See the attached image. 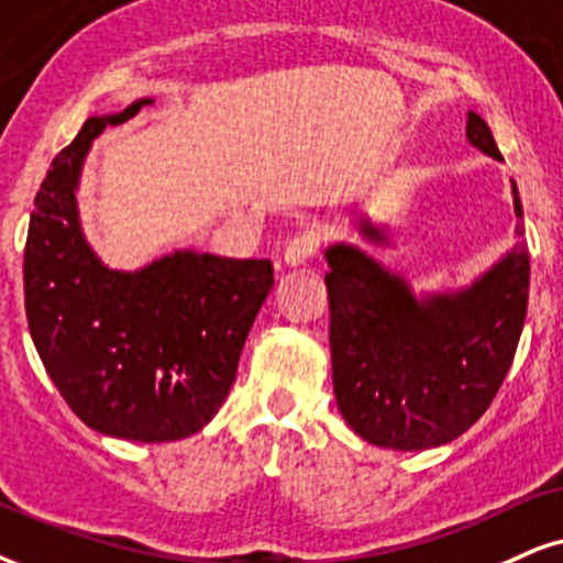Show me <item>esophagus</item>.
I'll use <instances>...</instances> for the list:
<instances>
[{
	"instance_id": "1",
	"label": "esophagus",
	"mask_w": 563,
	"mask_h": 563,
	"mask_svg": "<svg viewBox=\"0 0 563 563\" xmlns=\"http://www.w3.org/2000/svg\"><path fill=\"white\" fill-rule=\"evenodd\" d=\"M318 250V238L313 232H302L297 234L295 240H289V245L284 247V263L287 266H302V263H308L310 255H313Z\"/></svg>"
}]
</instances>
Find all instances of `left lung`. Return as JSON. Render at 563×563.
Here are the masks:
<instances>
[{
    "label": "left lung",
    "instance_id": "obj_1",
    "mask_svg": "<svg viewBox=\"0 0 563 563\" xmlns=\"http://www.w3.org/2000/svg\"><path fill=\"white\" fill-rule=\"evenodd\" d=\"M467 141L501 162L490 128L467 114ZM517 245L456 292H412L405 276L355 245L325 250L331 371L342 418L360 439L397 451L435 449L483 418L501 388L527 316L530 255L522 203L511 183ZM386 245V227L357 221Z\"/></svg>",
    "mask_w": 563,
    "mask_h": 563
}]
</instances>
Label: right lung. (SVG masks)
Instances as JSON below:
<instances>
[{
  "label": "right lung",
  "instance_id": "obj_1",
  "mask_svg": "<svg viewBox=\"0 0 563 563\" xmlns=\"http://www.w3.org/2000/svg\"><path fill=\"white\" fill-rule=\"evenodd\" d=\"M154 99L90 117L36 192L25 242V316L48 378L88 428L162 443L198 433L238 376L242 346L274 287L261 258L175 250L109 268L80 227L78 192L93 137Z\"/></svg>",
  "mask_w": 563,
  "mask_h": 563
}]
</instances>
